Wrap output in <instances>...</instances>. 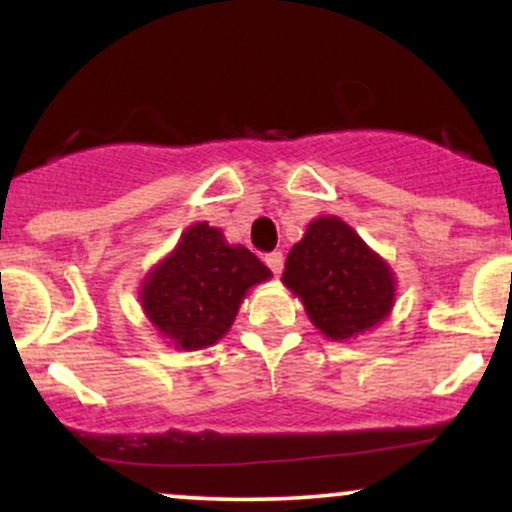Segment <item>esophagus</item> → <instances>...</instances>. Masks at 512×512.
Wrapping results in <instances>:
<instances>
[{"instance_id": "1", "label": "esophagus", "mask_w": 512, "mask_h": 512, "mask_svg": "<svg viewBox=\"0 0 512 512\" xmlns=\"http://www.w3.org/2000/svg\"><path fill=\"white\" fill-rule=\"evenodd\" d=\"M264 262H267V267L272 269L276 276H279L281 269H284V255H281V252H269V255L264 257Z\"/></svg>"}]
</instances>
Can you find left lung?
Returning <instances> with one entry per match:
<instances>
[{
  "instance_id": "8db88e82",
  "label": "left lung",
  "mask_w": 512,
  "mask_h": 512,
  "mask_svg": "<svg viewBox=\"0 0 512 512\" xmlns=\"http://www.w3.org/2000/svg\"><path fill=\"white\" fill-rule=\"evenodd\" d=\"M284 286L315 330L332 342H349L392 313L397 276L339 216H317L284 264Z\"/></svg>"
}]
</instances>
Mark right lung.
<instances>
[{
  "instance_id": "1",
  "label": "right lung",
  "mask_w": 512,
  "mask_h": 512,
  "mask_svg": "<svg viewBox=\"0 0 512 512\" xmlns=\"http://www.w3.org/2000/svg\"><path fill=\"white\" fill-rule=\"evenodd\" d=\"M267 279L272 272L248 248L231 245L219 228L199 221L146 272L139 303L170 346L199 351L231 330L248 291Z\"/></svg>"
}]
</instances>
